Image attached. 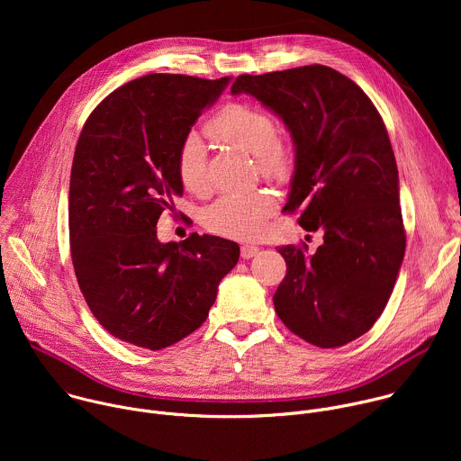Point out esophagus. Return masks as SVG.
<instances>
[{
  "label": "esophagus",
  "instance_id": "34e87169",
  "mask_svg": "<svg viewBox=\"0 0 461 461\" xmlns=\"http://www.w3.org/2000/svg\"><path fill=\"white\" fill-rule=\"evenodd\" d=\"M257 253H258V248L253 246V244H244V246H240V257H242V258H251V257H255Z\"/></svg>",
  "mask_w": 461,
  "mask_h": 461
}]
</instances>
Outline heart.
<instances>
[{
	"mask_svg": "<svg viewBox=\"0 0 461 461\" xmlns=\"http://www.w3.org/2000/svg\"><path fill=\"white\" fill-rule=\"evenodd\" d=\"M208 133L226 146L253 155L265 176L285 178L290 171V153L277 139V125L260 107L228 104L210 120ZM175 167L178 182L187 193L203 194L206 191V148L194 133L182 140ZM272 212L274 199L265 191L224 194L204 212L203 222L217 235L255 239Z\"/></svg>",
	"mask_w": 461,
	"mask_h": 461,
	"instance_id": "1",
	"label": "heart"
}]
</instances>
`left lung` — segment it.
Returning <instances> with one entry per match:
<instances>
[{"instance_id": "obj_1", "label": "left lung", "mask_w": 461, "mask_h": 461, "mask_svg": "<svg viewBox=\"0 0 461 461\" xmlns=\"http://www.w3.org/2000/svg\"><path fill=\"white\" fill-rule=\"evenodd\" d=\"M240 93L292 135L295 171L283 212L299 210L306 231H322L312 255L306 244L279 248L286 277L276 312L301 339L343 347L383 313L405 255L398 166L383 118L357 84L326 65L242 75L231 86Z\"/></svg>"}]
</instances>
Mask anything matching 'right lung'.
Listing matches in <instances>:
<instances>
[{"label": "right lung", "instance_id": "right-lung-1", "mask_svg": "<svg viewBox=\"0 0 461 461\" xmlns=\"http://www.w3.org/2000/svg\"><path fill=\"white\" fill-rule=\"evenodd\" d=\"M230 80L148 75L104 98L82 129L69 185L73 267L93 315L125 343L160 350L194 332L239 260V244L221 237L157 239L162 212L184 193L178 148Z\"/></svg>", "mask_w": 461, "mask_h": 461}]
</instances>
